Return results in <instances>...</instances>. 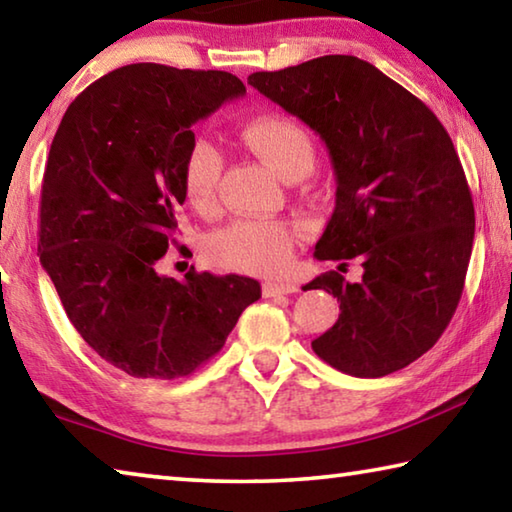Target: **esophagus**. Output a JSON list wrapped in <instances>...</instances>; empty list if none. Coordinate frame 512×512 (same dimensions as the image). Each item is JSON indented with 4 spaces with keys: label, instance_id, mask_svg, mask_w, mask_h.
<instances>
[{
    "label": "esophagus",
    "instance_id": "esophagus-1",
    "mask_svg": "<svg viewBox=\"0 0 512 512\" xmlns=\"http://www.w3.org/2000/svg\"><path fill=\"white\" fill-rule=\"evenodd\" d=\"M298 287L293 282H264L262 293L264 298H277V296H289V293H296Z\"/></svg>",
    "mask_w": 512,
    "mask_h": 512
}]
</instances>
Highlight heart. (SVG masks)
Instances as JSON below:
<instances>
[{
    "label": "heart",
    "instance_id": "1",
    "mask_svg": "<svg viewBox=\"0 0 512 512\" xmlns=\"http://www.w3.org/2000/svg\"><path fill=\"white\" fill-rule=\"evenodd\" d=\"M241 142L287 180L296 173H307L314 164V142L307 128L287 115H264L250 121L241 131ZM221 169L219 149L210 140H196L183 162V189L194 210L207 214L219 203ZM296 244L298 235L289 223L244 219L214 232L207 253L221 268L275 275L291 262Z\"/></svg>",
    "mask_w": 512,
    "mask_h": 512
}]
</instances>
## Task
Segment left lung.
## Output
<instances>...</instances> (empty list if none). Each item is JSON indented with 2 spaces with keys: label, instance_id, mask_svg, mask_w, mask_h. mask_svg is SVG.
<instances>
[{
  "label": "left lung",
  "instance_id": "8db88e82",
  "mask_svg": "<svg viewBox=\"0 0 512 512\" xmlns=\"http://www.w3.org/2000/svg\"><path fill=\"white\" fill-rule=\"evenodd\" d=\"M248 83L305 121L332 158L336 207L314 257L363 268L359 282L329 271L305 287L341 302L311 348L352 377L406 368L445 332L472 255L474 205L452 137L418 97L354 56Z\"/></svg>",
  "mask_w": 512,
  "mask_h": 512
}]
</instances>
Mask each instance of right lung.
Wrapping results in <instances>:
<instances>
[{
  "mask_svg": "<svg viewBox=\"0 0 512 512\" xmlns=\"http://www.w3.org/2000/svg\"><path fill=\"white\" fill-rule=\"evenodd\" d=\"M244 92L216 69L126 65L69 103L51 142L40 262L83 341L131 377L192 375L262 296L253 277L155 271L178 244L192 128Z\"/></svg>",
  "mask_w": 512,
  "mask_h": 512,
  "instance_id": "obj_1",
  "label": "right lung"
}]
</instances>
